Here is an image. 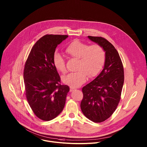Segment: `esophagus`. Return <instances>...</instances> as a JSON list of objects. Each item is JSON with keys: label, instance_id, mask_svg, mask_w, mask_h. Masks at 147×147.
<instances>
[{"label": "esophagus", "instance_id": "esophagus-1", "mask_svg": "<svg viewBox=\"0 0 147 147\" xmlns=\"http://www.w3.org/2000/svg\"><path fill=\"white\" fill-rule=\"evenodd\" d=\"M74 90V88H73L72 87H70V92H73Z\"/></svg>", "mask_w": 147, "mask_h": 147}]
</instances>
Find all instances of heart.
<instances>
[{
  "label": "heart",
  "mask_w": 147,
  "mask_h": 147,
  "mask_svg": "<svg viewBox=\"0 0 147 147\" xmlns=\"http://www.w3.org/2000/svg\"><path fill=\"white\" fill-rule=\"evenodd\" d=\"M65 52L70 57L78 59L76 70L62 77V81L72 88H77L85 83L87 76L92 78L96 76L102 69L105 53L98 44L88 45L78 40L71 42L66 48ZM55 68L62 74L67 71L66 62L62 56L55 52L53 56Z\"/></svg>",
  "instance_id": "b5f03b06"
}]
</instances>
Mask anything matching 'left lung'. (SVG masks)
I'll return each mask as SVG.
<instances>
[{
    "label": "left lung",
    "mask_w": 147,
    "mask_h": 147,
    "mask_svg": "<svg viewBox=\"0 0 147 147\" xmlns=\"http://www.w3.org/2000/svg\"><path fill=\"white\" fill-rule=\"evenodd\" d=\"M105 52V61L101 73L82 89V112L95 122L104 121L115 111L120 100L124 83V69L118 52L105 38L88 36Z\"/></svg>",
    "instance_id": "obj_1"
}]
</instances>
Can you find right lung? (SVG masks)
Returning a JSON list of instances; mask_svg holds the SVG:
<instances>
[{"mask_svg":"<svg viewBox=\"0 0 147 147\" xmlns=\"http://www.w3.org/2000/svg\"><path fill=\"white\" fill-rule=\"evenodd\" d=\"M68 35H46L32 48L26 62L24 81L30 106L39 119L49 121L63 109L70 88L61 85L60 77L53 64L57 46Z\"/></svg>","mask_w":147,"mask_h":147,"instance_id":"obj_1","label":"right lung"}]
</instances>
